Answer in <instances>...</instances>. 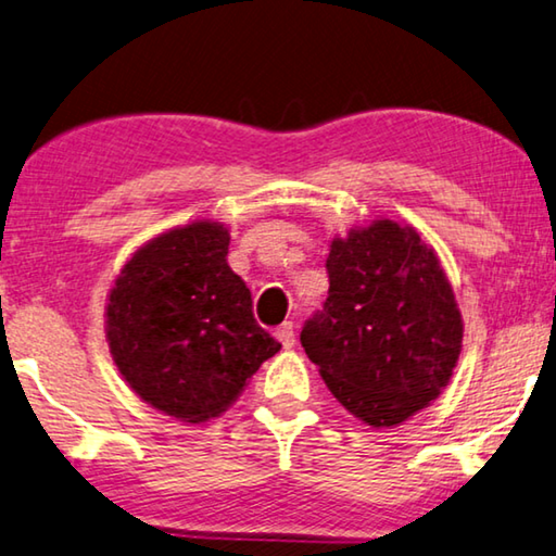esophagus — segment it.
<instances>
[{
	"instance_id": "1",
	"label": "esophagus",
	"mask_w": 556,
	"mask_h": 556,
	"mask_svg": "<svg viewBox=\"0 0 556 556\" xmlns=\"http://www.w3.org/2000/svg\"><path fill=\"white\" fill-rule=\"evenodd\" d=\"M276 340L283 344V350H290L295 344V327L293 323H283L276 330Z\"/></svg>"
}]
</instances>
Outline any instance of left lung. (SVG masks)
<instances>
[{
  "mask_svg": "<svg viewBox=\"0 0 556 556\" xmlns=\"http://www.w3.org/2000/svg\"><path fill=\"white\" fill-rule=\"evenodd\" d=\"M330 290L300 342L332 396L394 429L441 396L463 350V315L439 253L412 224L379 216L334 236Z\"/></svg>",
  "mask_w": 556,
  "mask_h": 556,
  "instance_id": "1",
  "label": "left lung"
}]
</instances>
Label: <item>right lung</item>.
<instances>
[{"instance_id": "1", "label": "right lung", "mask_w": 556, "mask_h": 556, "mask_svg": "<svg viewBox=\"0 0 556 556\" xmlns=\"http://www.w3.org/2000/svg\"><path fill=\"white\" fill-rule=\"evenodd\" d=\"M229 229L194 218L144 241L113 280L105 340L125 384L181 424L222 416L280 344L226 263Z\"/></svg>"}]
</instances>
